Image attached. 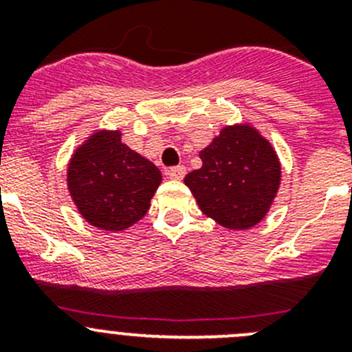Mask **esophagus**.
I'll list each match as a JSON object with an SVG mask.
<instances>
[{
    "mask_svg": "<svg viewBox=\"0 0 352 352\" xmlns=\"http://www.w3.org/2000/svg\"><path fill=\"white\" fill-rule=\"evenodd\" d=\"M186 169L183 166H176V167H170L169 170H167V176H169L170 179H183V176H185Z\"/></svg>",
    "mask_w": 352,
    "mask_h": 352,
    "instance_id": "esophagus-1",
    "label": "esophagus"
}]
</instances>
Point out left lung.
Instances as JSON below:
<instances>
[{
    "label": "left lung",
    "mask_w": 352,
    "mask_h": 352,
    "mask_svg": "<svg viewBox=\"0 0 352 352\" xmlns=\"http://www.w3.org/2000/svg\"><path fill=\"white\" fill-rule=\"evenodd\" d=\"M203 167L185 176L199 208L226 229L243 231L266 217L280 186L276 151L248 123L223 126L199 153Z\"/></svg>",
    "instance_id": "1"
}]
</instances>
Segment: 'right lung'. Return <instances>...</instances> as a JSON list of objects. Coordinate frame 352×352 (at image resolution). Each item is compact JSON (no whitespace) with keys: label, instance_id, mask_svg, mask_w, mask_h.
I'll return each instance as SVG.
<instances>
[{"label":"right lung","instance_id":"right-lung-1","mask_svg":"<svg viewBox=\"0 0 352 352\" xmlns=\"http://www.w3.org/2000/svg\"><path fill=\"white\" fill-rule=\"evenodd\" d=\"M162 183L153 162L121 142L120 130H96L74 151L67 185L80 217L102 231L133 226Z\"/></svg>","mask_w":352,"mask_h":352}]
</instances>
